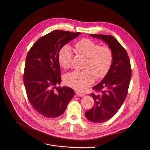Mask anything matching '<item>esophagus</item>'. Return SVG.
<instances>
[{"instance_id":"34e87169","label":"esophagus","mask_w":150,"mask_h":150,"mask_svg":"<svg viewBox=\"0 0 150 150\" xmlns=\"http://www.w3.org/2000/svg\"><path fill=\"white\" fill-rule=\"evenodd\" d=\"M76 94L77 96H80V97H83V96H84V93H82V92H80V91H76Z\"/></svg>"}]
</instances>
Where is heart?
<instances>
[{"instance_id": "1", "label": "heart", "mask_w": 150, "mask_h": 150, "mask_svg": "<svg viewBox=\"0 0 150 150\" xmlns=\"http://www.w3.org/2000/svg\"><path fill=\"white\" fill-rule=\"evenodd\" d=\"M76 52L86 57L82 70H75L66 75L67 85L77 91H84L97 79L103 78L111 68L114 55L112 49L90 39H82L75 44ZM72 50L70 45H63L58 53V59L64 69L72 66Z\"/></svg>"}]
</instances>
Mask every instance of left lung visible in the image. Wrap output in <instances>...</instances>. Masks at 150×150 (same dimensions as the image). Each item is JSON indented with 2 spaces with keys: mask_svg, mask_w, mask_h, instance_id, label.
Instances as JSON below:
<instances>
[{
  "mask_svg": "<svg viewBox=\"0 0 150 150\" xmlns=\"http://www.w3.org/2000/svg\"><path fill=\"white\" fill-rule=\"evenodd\" d=\"M101 39L111 48L114 58L108 73L100 83L93 86L96 93L90 95L94 100V106L85 116L94 123L109 120L118 112L127 97L131 78V68L128 54L122 45L112 36L91 35Z\"/></svg>",
  "mask_w": 150,
  "mask_h": 150,
  "instance_id": "obj_1",
  "label": "left lung"
}]
</instances>
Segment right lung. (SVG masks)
<instances>
[{
  "label": "right lung",
  "mask_w": 150,
  "mask_h": 150,
  "mask_svg": "<svg viewBox=\"0 0 150 150\" xmlns=\"http://www.w3.org/2000/svg\"><path fill=\"white\" fill-rule=\"evenodd\" d=\"M80 35L52 31L36 41L27 53L23 83L31 106L44 117L55 118L62 114L74 96L72 88H57L61 79L58 53L63 45Z\"/></svg>",
  "instance_id": "right-lung-1"
}]
</instances>
